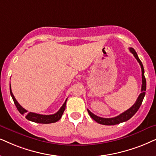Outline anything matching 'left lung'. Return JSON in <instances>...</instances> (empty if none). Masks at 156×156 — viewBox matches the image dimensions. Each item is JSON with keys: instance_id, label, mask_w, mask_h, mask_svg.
<instances>
[{"instance_id": "8db88e82", "label": "left lung", "mask_w": 156, "mask_h": 156, "mask_svg": "<svg viewBox=\"0 0 156 156\" xmlns=\"http://www.w3.org/2000/svg\"><path fill=\"white\" fill-rule=\"evenodd\" d=\"M129 51L133 53L134 57L136 58V60H137V62H139V64L140 65L141 70H142V88H141V94H140L138 98H137V101L135 104H133V106H131L129 109H127V111H125L123 113L120 114L119 115L115 117L112 118H103L98 117V116L95 115L94 114H93L92 112H90L89 110H88V114H89L90 117L92 118L93 119L95 120L96 122H98V124H101V125H117V124L122 123V122H126L127 120H129L132 117H133L134 114L137 112V110L139 109L140 106H141L142 102L143 101L144 96L145 95V90H146V80H145V75H144V68L143 66V63L140 60L138 56H137V52H135V50L133 48L130 47L129 48Z\"/></svg>"}]
</instances>
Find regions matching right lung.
<instances>
[{
    "mask_svg": "<svg viewBox=\"0 0 156 156\" xmlns=\"http://www.w3.org/2000/svg\"><path fill=\"white\" fill-rule=\"evenodd\" d=\"M10 93H11V96L12 97L13 102H14L16 106L17 109L19 110V112L22 114V115H25L26 118L29 121L37 122V123H40V124H50V123H54V122H58V120L60 119V118L62 117V114L66 109V101L67 99L65 101L63 105L61 106V108L59 109L58 112L54 114H51V115H44V114H39L37 113H33V112H27V110L21 106L20 104L18 103V101L16 99L14 96H13L12 91H11V85H10Z\"/></svg>",
    "mask_w": 156,
    "mask_h": 156,
    "instance_id": "obj_1",
    "label": "right lung"
}]
</instances>
